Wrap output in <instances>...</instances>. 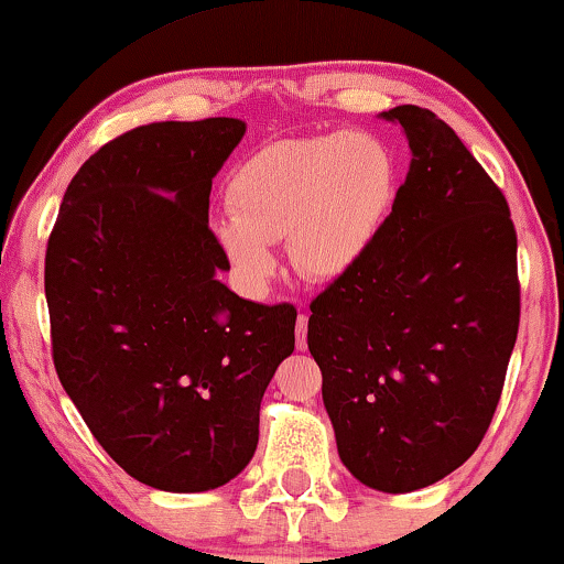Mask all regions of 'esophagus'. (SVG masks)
Instances as JSON below:
<instances>
[{
	"label": "esophagus",
	"mask_w": 564,
	"mask_h": 564,
	"mask_svg": "<svg viewBox=\"0 0 564 564\" xmlns=\"http://www.w3.org/2000/svg\"><path fill=\"white\" fill-rule=\"evenodd\" d=\"M295 345H297V350H305V347H308V316H305V314L297 316Z\"/></svg>",
	"instance_id": "34e87169"
}]
</instances>
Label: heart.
I'll list each match as a JSON object with an SVG mask.
<instances>
[{"label":"heart","mask_w":564,"mask_h":564,"mask_svg":"<svg viewBox=\"0 0 564 564\" xmlns=\"http://www.w3.org/2000/svg\"><path fill=\"white\" fill-rule=\"evenodd\" d=\"M398 187L392 151L364 133L271 143L238 166L229 183L235 217L217 238L250 282H267L269 246L288 240L290 261L308 280H337L364 259Z\"/></svg>","instance_id":"1"}]
</instances>
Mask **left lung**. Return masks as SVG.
I'll list each match as a JSON object with an SVG mask.
<instances>
[{"label": "left lung", "mask_w": 564, "mask_h": 564, "mask_svg": "<svg viewBox=\"0 0 564 564\" xmlns=\"http://www.w3.org/2000/svg\"><path fill=\"white\" fill-rule=\"evenodd\" d=\"M413 151L377 240L311 301L308 350L339 460L402 495L474 455L518 339V235L495 180L447 122L402 104Z\"/></svg>", "instance_id": "left-lung-1"}]
</instances>
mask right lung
I'll return each mask as SVG.
<instances>
[{
  "instance_id": "add662e5",
  "label": "right lung",
  "mask_w": 564,
  "mask_h": 564,
  "mask_svg": "<svg viewBox=\"0 0 564 564\" xmlns=\"http://www.w3.org/2000/svg\"><path fill=\"white\" fill-rule=\"evenodd\" d=\"M246 122H151L69 180L46 246L57 377L135 481L208 491L259 444V410L295 350L297 311L235 295L208 229L212 180Z\"/></svg>"
}]
</instances>
